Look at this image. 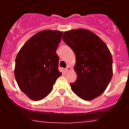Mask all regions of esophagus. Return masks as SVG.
<instances>
[{"instance_id":"34e87169","label":"esophagus","mask_w":129,"mask_h":129,"mask_svg":"<svg viewBox=\"0 0 129 129\" xmlns=\"http://www.w3.org/2000/svg\"><path fill=\"white\" fill-rule=\"evenodd\" d=\"M71 70V68H70V66H67V68H65V71H70V70Z\"/></svg>"}]
</instances>
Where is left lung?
Here are the masks:
<instances>
[{"instance_id":"obj_1","label":"left lung","mask_w":129,"mask_h":129,"mask_svg":"<svg viewBox=\"0 0 129 129\" xmlns=\"http://www.w3.org/2000/svg\"><path fill=\"white\" fill-rule=\"evenodd\" d=\"M63 41L76 57L77 79L71 89L86 101L103 94L112 77V57L105 43L94 33L85 29H72L62 35Z\"/></svg>"}]
</instances>
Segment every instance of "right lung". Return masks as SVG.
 Masks as SVG:
<instances>
[{
    "instance_id": "right-lung-1",
    "label": "right lung",
    "mask_w": 129,
    "mask_h": 129,
    "mask_svg": "<svg viewBox=\"0 0 129 129\" xmlns=\"http://www.w3.org/2000/svg\"><path fill=\"white\" fill-rule=\"evenodd\" d=\"M62 35L59 31H41L24 44L16 57L17 83L22 92L34 101L46 98L61 76L56 50Z\"/></svg>"
}]
</instances>
